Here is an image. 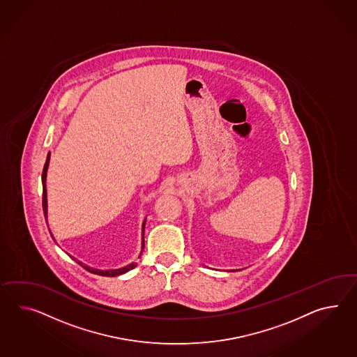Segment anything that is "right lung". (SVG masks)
Masks as SVG:
<instances>
[{
    "label": "right lung",
    "mask_w": 357,
    "mask_h": 357,
    "mask_svg": "<svg viewBox=\"0 0 357 357\" xmlns=\"http://www.w3.org/2000/svg\"><path fill=\"white\" fill-rule=\"evenodd\" d=\"M49 161H50V152L47 153V157H46V162H45L44 170H43V209H44L45 219H46V223H47V193H46V174H47V167H49ZM144 226H146V219H144V222H143V226H142V252H143V249H144ZM50 231V229H49ZM50 235H52V240L55 241V238H54V236H52V232H50ZM142 252H140V255H142ZM70 255V254H68ZM139 255V258H140ZM70 258L73 259V261H77L81 267H84L85 270L89 271V272H91V273H96V275H99V276H107V278H114V276H120L122 273H126L128 271L132 270V268H135L137 267V263H130V264H128V266H125V267H122V268H117V270H96V268H93V267H89L86 264H84L82 261H77L75 257H72L70 255Z\"/></svg>",
    "instance_id": "right-lung-1"
}]
</instances>
